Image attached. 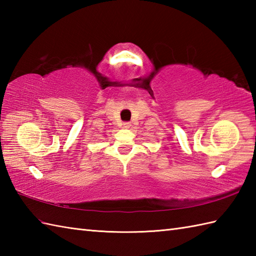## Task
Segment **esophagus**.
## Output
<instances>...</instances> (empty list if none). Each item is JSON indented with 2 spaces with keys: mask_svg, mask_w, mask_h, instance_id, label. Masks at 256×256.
<instances>
[{
  "mask_svg": "<svg viewBox=\"0 0 256 256\" xmlns=\"http://www.w3.org/2000/svg\"><path fill=\"white\" fill-rule=\"evenodd\" d=\"M131 128V123H123V128Z\"/></svg>",
  "mask_w": 256,
  "mask_h": 256,
  "instance_id": "1",
  "label": "esophagus"
}]
</instances>
